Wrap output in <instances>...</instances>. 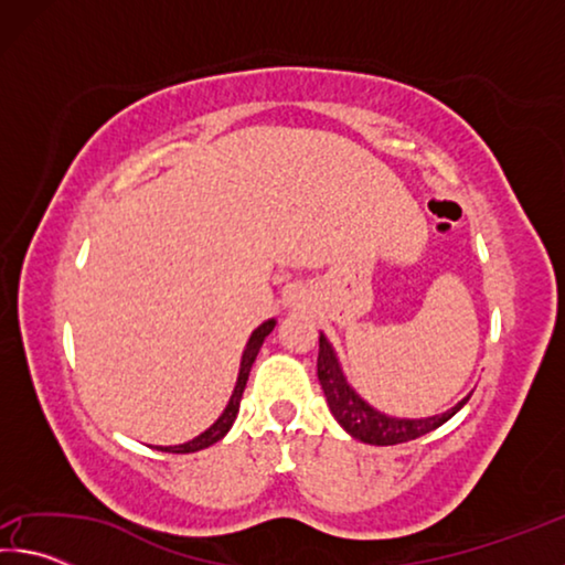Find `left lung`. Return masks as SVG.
<instances>
[{
	"instance_id": "left-lung-1",
	"label": "left lung",
	"mask_w": 565,
	"mask_h": 565,
	"mask_svg": "<svg viewBox=\"0 0 565 565\" xmlns=\"http://www.w3.org/2000/svg\"><path fill=\"white\" fill-rule=\"evenodd\" d=\"M317 374H319L323 396H327L331 414L339 420L343 431L371 446H396V444L414 441L418 436L436 431L438 426H444L448 418L456 416L473 394L471 391V394L458 401L454 408H448L446 414L428 416V418H396V416L381 414V411L369 406L366 401H363L356 391L349 386V381L341 371V363L337 359V351H333V347L323 333L319 337Z\"/></svg>"
}]
</instances>
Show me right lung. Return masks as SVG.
Instances as JSON below:
<instances>
[{"instance_id":"add662e5","label":"right lung","mask_w":565,"mask_h":565,"mask_svg":"<svg viewBox=\"0 0 565 565\" xmlns=\"http://www.w3.org/2000/svg\"><path fill=\"white\" fill-rule=\"evenodd\" d=\"M276 327V319L264 321L259 329H254L252 337L246 341V349L242 353V366H238V376H236V386L232 391V398H228V404L224 408V414L218 416L212 426L206 428L204 434H199L196 438H191L186 444H179V446H157L159 451H167V454H194V451H202V448H209L216 441H222V438L228 434V428L236 420L238 414V404H242V396H244V388H246V381H248V371H252L256 356H259V349L264 339L269 337Z\"/></svg>"}]
</instances>
